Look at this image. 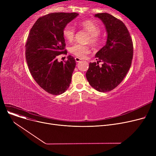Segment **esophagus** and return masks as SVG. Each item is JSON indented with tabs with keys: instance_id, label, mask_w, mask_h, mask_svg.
Here are the masks:
<instances>
[{
	"instance_id": "34e87169",
	"label": "esophagus",
	"mask_w": 156,
	"mask_h": 156,
	"mask_svg": "<svg viewBox=\"0 0 156 156\" xmlns=\"http://www.w3.org/2000/svg\"><path fill=\"white\" fill-rule=\"evenodd\" d=\"M81 59H80V58H79V57H75V61H76V62H80V61H81Z\"/></svg>"
}]
</instances>
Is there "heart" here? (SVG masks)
<instances>
[{
    "label": "heart",
    "mask_w": 156,
    "mask_h": 156,
    "mask_svg": "<svg viewBox=\"0 0 156 156\" xmlns=\"http://www.w3.org/2000/svg\"><path fill=\"white\" fill-rule=\"evenodd\" d=\"M78 25L90 34L87 39L88 43L95 47H99L102 44V38L99 35L101 29L95 22L90 20H85L79 21ZM62 35L64 39L70 43L75 38V30L70 25L65 26L62 30ZM70 52L77 57L85 58L90 52V48L88 45L76 44L70 48Z\"/></svg>",
    "instance_id": "obj_1"
}]
</instances>
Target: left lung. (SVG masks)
Returning a JSON list of instances; mask_svg holds the SVG:
<instances>
[{
  "label": "left lung",
  "instance_id": "obj_1",
  "mask_svg": "<svg viewBox=\"0 0 156 156\" xmlns=\"http://www.w3.org/2000/svg\"><path fill=\"white\" fill-rule=\"evenodd\" d=\"M107 30L106 44L95 54L98 60L89 64L86 77L96 90L106 92L112 90L121 83L132 65L133 45L132 37L121 20L108 13H98ZM99 62H103L99 67Z\"/></svg>",
  "mask_w": 156,
  "mask_h": 156
}]
</instances>
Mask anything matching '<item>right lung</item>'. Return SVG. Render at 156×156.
<instances>
[{
	"mask_svg": "<svg viewBox=\"0 0 156 156\" xmlns=\"http://www.w3.org/2000/svg\"><path fill=\"white\" fill-rule=\"evenodd\" d=\"M78 13L55 12L39 18L32 27L25 45L29 71L37 84L47 92L60 95L69 88L76 61H57L61 54H67L62 30Z\"/></svg>",
	"mask_w": 156,
	"mask_h": 156,
	"instance_id": "obj_1",
	"label": "right lung"
}]
</instances>
